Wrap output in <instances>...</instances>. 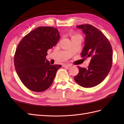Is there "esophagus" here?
<instances>
[{
	"label": "esophagus",
	"instance_id": "1",
	"mask_svg": "<svg viewBox=\"0 0 124 124\" xmlns=\"http://www.w3.org/2000/svg\"><path fill=\"white\" fill-rule=\"evenodd\" d=\"M71 66V65L70 64H64L63 65V67H64V68H65V67L69 68V67H70Z\"/></svg>",
	"mask_w": 124,
	"mask_h": 124
}]
</instances>
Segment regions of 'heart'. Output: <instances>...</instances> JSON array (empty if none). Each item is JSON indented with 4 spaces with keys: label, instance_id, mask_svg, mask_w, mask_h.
<instances>
[{
    "label": "heart",
    "instance_id": "heart-1",
    "mask_svg": "<svg viewBox=\"0 0 124 124\" xmlns=\"http://www.w3.org/2000/svg\"><path fill=\"white\" fill-rule=\"evenodd\" d=\"M78 36V35H75V36Z\"/></svg>",
    "mask_w": 124,
    "mask_h": 124
}]
</instances>
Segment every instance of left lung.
<instances>
[{
	"label": "left lung",
	"instance_id": "1",
	"mask_svg": "<svg viewBox=\"0 0 124 124\" xmlns=\"http://www.w3.org/2000/svg\"><path fill=\"white\" fill-rule=\"evenodd\" d=\"M85 34V45L81 57H91L88 68L78 67L74 79L83 87L96 86L108 75L112 64V48L108 39L101 31L91 24L77 25Z\"/></svg>",
	"mask_w": 124,
	"mask_h": 124
}]
</instances>
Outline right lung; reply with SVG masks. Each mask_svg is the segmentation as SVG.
<instances>
[{
  "instance_id": "1",
  "label": "right lung",
  "mask_w": 124,
  "mask_h": 124,
  "mask_svg": "<svg viewBox=\"0 0 124 124\" xmlns=\"http://www.w3.org/2000/svg\"><path fill=\"white\" fill-rule=\"evenodd\" d=\"M60 38L56 28L39 27L18 43L14 58L15 69L23 85L30 90L41 92L52 84L61 65H51L46 56L47 51L56 45Z\"/></svg>"
}]
</instances>
